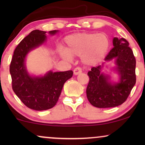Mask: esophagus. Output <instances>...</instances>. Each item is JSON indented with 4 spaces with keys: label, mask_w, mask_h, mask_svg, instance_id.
Here are the masks:
<instances>
[{
    "label": "esophagus",
    "mask_w": 145,
    "mask_h": 145,
    "mask_svg": "<svg viewBox=\"0 0 145 145\" xmlns=\"http://www.w3.org/2000/svg\"><path fill=\"white\" fill-rule=\"evenodd\" d=\"M82 72V69L80 67H76L74 69V75H78L80 73Z\"/></svg>",
    "instance_id": "obj_1"
}]
</instances>
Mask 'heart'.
<instances>
[{
  "mask_svg": "<svg viewBox=\"0 0 145 145\" xmlns=\"http://www.w3.org/2000/svg\"><path fill=\"white\" fill-rule=\"evenodd\" d=\"M65 49L59 53L63 59L72 60V57L81 56V60L87 66H94L102 61L110 47V40L104 33H78L65 38Z\"/></svg>",
  "mask_w": 145,
  "mask_h": 145,
  "instance_id": "heart-1",
  "label": "heart"
}]
</instances>
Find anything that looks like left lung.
Listing matches in <instances>:
<instances>
[{"mask_svg": "<svg viewBox=\"0 0 145 145\" xmlns=\"http://www.w3.org/2000/svg\"><path fill=\"white\" fill-rule=\"evenodd\" d=\"M114 48L105 58L102 65L92 67L88 72L90 78L86 96L92 106L99 108L116 107L127 99L136 83V60L128 41L124 38L114 37ZM115 61L112 69L119 75L118 83L112 82L109 75L101 72L106 62Z\"/></svg>", "mask_w": 145, "mask_h": 145, "instance_id": "left-lung-1", "label": "left lung"}]
</instances>
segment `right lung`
Listing matches in <instances>:
<instances>
[{"instance_id": "add662e5", "label": "right lung", "mask_w": 145, "mask_h": 145, "mask_svg": "<svg viewBox=\"0 0 145 145\" xmlns=\"http://www.w3.org/2000/svg\"><path fill=\"white\" fill-rule=\"evenodd\" d=\"M59 30L49 31L53 35ZM46 31L35 29L31 31L16 47L10 65L14 92L27 108L37 111L47 110L55 106L63 85L72 76V71H49L44 76L31 75L25 66V58L33 49L47 40Z\"/></svg>"}]
</instances>
